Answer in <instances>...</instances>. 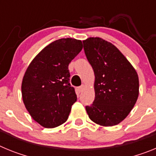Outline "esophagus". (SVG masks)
<instances>
[{
	"mask_svg": "<svg viewBox=\"0 0 156 156\" xmlns=\"http://www.w3.org/2000/svg\"><path fill=\"white\" fill-rule=\"evenodd\" d=\"M84 87H85L84 85H82V86L80 87H79V91L80 92H82L83 90H84Z\"/></svg>",
	"mask_w": 156,
	"mask_h": 156,
	"instance_id": "esophagus-1",
	"label": "esophagus"
}]
</instances>
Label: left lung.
<instances>
[{"mask_svg": "<svg viewBox=\"0 0 156 156\" xmlns=\"http://www.w3.org/2000/svg\"><path fill=\"white\" fill-rule=\"evenodd\" d=\"M94 73L95 98L86 106L90 120L102 126L119 124L133 109L139 95L137 71L122 52L100 37L83 41Z\"/></svg>", "mask_w": 156, "mask_h": 156, "instance_id": "obj_1", "label": "left lung"}]
</instances>
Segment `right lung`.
Instances as JSON below:
<instances>
[{"instance_id": "obj_1", "label": "right lung", "mask_w": 156, "mask_h": 156, "mask_svg": "<svg viewBox=\"0 0 156 156\" xmlns=\"http://www.w3.org/2000/svg\"><path fill=\"white\" fill-rule=\"evenodd\" d=\"M82 48L80 40H57L37 54L26 70L22 82L23 103L41 126L57 127L68 119L77 98L70 86L68 67Z\"/></svg>"}]
</instances>
